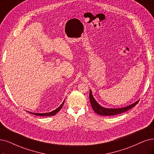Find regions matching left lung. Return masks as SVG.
<instances>
[{
	"label": "left lung",
	"mask_w": 154,
	"mask_h": 154,
	"mask_svg": "<svg viewBox=\"0 0 154 154\" xmlns=\"http://www.w3.org/2000/svg\"><path fill=\"white\" fill-rule=\"evenodd\" d=\"M90 102L91 103V106L94 110V111L99 115L102 116H114V115H117L119 114H121L122 112H125L129 109H131L134 106H136L137 104L138 103L139 100L137 102H134V103L131 104V105L123 107V108H119V109H107V108H104L103 107H101L99 104H98L95 100L94 99V98L92 95L91 91L90 90Z\"/></svg>",
	"instance_id": "obj_1"
}]
</instances>
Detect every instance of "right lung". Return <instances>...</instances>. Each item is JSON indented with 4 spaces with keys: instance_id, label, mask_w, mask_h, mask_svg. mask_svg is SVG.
<instances>
[{
    "instance_id": "1",
    "label": "right lung",
    "mask_w": 154,
    "mask_h": 154,
    "mask_svg": "<svg viewBox=\"0 0 154 154\" xmlns=\"http://www.w3.org/2000/svg\"><path fill=\"white\" fill-rule=\"evenodd\" d=\"M64 101L63 102V103L61 104V105L57 108V109H56V110H53V111H52V112H48V113H42V114H38V113H33V112H29V113H31V114H34V115H36V116H54V115H55L56 114H57L59 110H60V109L63 107V105H64Z\"/></svg>"
}]
</instances>
